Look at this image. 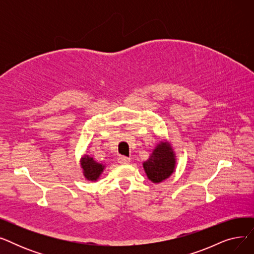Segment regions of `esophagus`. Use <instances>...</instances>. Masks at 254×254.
I'll return each mask as SVG.
<instances>
[{
	"label": "esophagus",
	"mask_w": 254,
	"mask_h": 254,
	"mask_svg": "<svg viewBox=\"0 0 254 254\" xmlns=\"http://www.w3.org/2000/svg\"><path fill=\"white\" fill-rule=\"evenodd\" d=\"M118 162H119V164H128L130 162V158L127 156L122 155L118 157Z\"/></svg>",
	"instance_id": "esophagus-1"
}]
</instances>
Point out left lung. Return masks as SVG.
<instances>
[{"label":"left lung","instance_id":"obj_1","mask_svg":"<svg viewBox=\"0 0 254 254\" xmlns=\"http://www.w3.org/2000/svg\"><path fill=\"white\" fill-rule=\"evenodd\" d=\"M143 167L148 178L154 183L170 177L175 167L174 154L170 146L166 143L159 144L151 156L143 164Z\"/></svg>","mask_w":254,"mask_h":254}]
</instances>
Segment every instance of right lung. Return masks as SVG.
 <instances>
[{
    "label": "right lung",
    "instance_id": "1",
    "mask_svg": "<svg viewBox=\"0 0 254 254\" xmlns=\"http://www.w3.org/2000/svg\"><path fill=\"white\" fill-rule=\"evenodd\" d=\"M81 166L83 168V173H84L85 178L88 180H91V181L97 180L104 169V166L96 163L91 157H88V156H85L82 159Z\"/></svg>",
    "mask_w": 254,
    "mask_h": 254
}]
</instances>
